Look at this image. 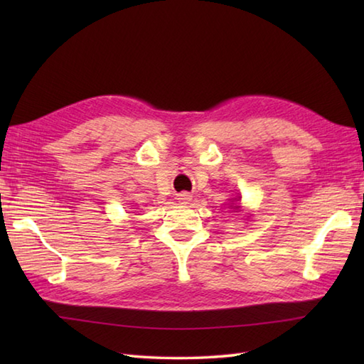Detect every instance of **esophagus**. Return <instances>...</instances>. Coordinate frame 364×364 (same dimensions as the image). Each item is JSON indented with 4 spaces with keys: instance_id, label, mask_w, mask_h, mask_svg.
<instances>
[{
    "instance_id": "34e87169",
    "label": "esophagus",
    "mask_w": 364,
    "mask_h": 364,
    "mask_svg": "<svg viewBox=\"0 0 364 364\" xmlns=\"http://www.w3.org/2000/svg\"><path fill=\"white\" fill-rule=\"evenodd\" d=\"M176 200H178V202H180L181 205H188V203L191 202V200H192V196L188 194V192H181V194L176 196Z\"/></svg>"
}]
</instances>
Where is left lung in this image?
<instances>
[{
	"mask_svg": "<svg viewBox=\"0 0 364 364\" xmlns=\"http://www.w3.org/2000/svg\"><path fill=\"white\" fill-rule=\"evenodd\" d=\"M235 202H239V198H235ZM231 206H233V210H235V213H239V210H241V206H239V205H231Z\"/></svg>",
	"mask_w": 364,
	"mask_h": 364,
	"instance_id": "obj_1",
	"label": "left lung"
}]
</instances>
